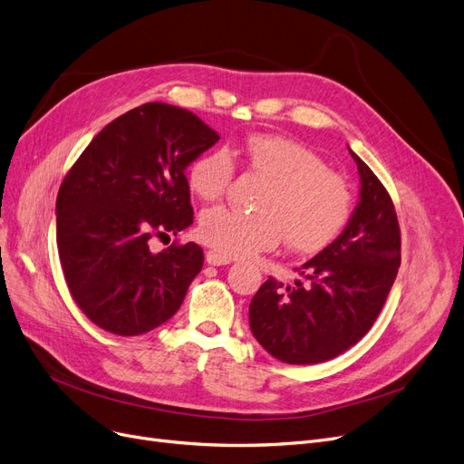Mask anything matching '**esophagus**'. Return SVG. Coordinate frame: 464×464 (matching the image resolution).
<instances>
[{
  "label": "esophagus",
  "instance_id": "obj_1",
  "mask_svg": "<svg viewBox=\"0 0 464 464\" xmlns=\"http://www.w3.org/2000/svg\"><path fill=\"white\" fill-rule=\"evenodd\" d=\"M205 259H207V263L208 265H214V266H219V265H229L233 259L231 257H227V256H224V254H219V252H216V250H208L207 252V256H205Z\"/></svg>",
  "mask_w": 464,
  "mask_h": 464
}]
</instances>
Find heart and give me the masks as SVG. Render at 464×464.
Masks as SVG:
<instances>
[{"mask_svg": "<svg viewBox=\"0 0 464 464\" xmlns=\"http://www.w3.org/2000/svg\"><path fill=\"white\" fill-rule=\"evenodd\" d=\"M237 154L245 158L269 189L254 214L214 207L201 214L199 237L227 257H245L285 246L312 254L325 248L348 224L353 208L350 186L331 173L327 163L301 142L275 135H254ZM235 175L229 150L214 149L189 167L188 182L203 201H216L227 191Z\"/></svg>", "mask_w": 464, "mask_h": 464, "instance_id": "b5f03b06", "label": "heart"}]
</instances>
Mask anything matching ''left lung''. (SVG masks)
Returning <instances> with one entry per match:
<instances>
[{
	"label": "left lung",
	"instance_id": "left-lung-1",
	"mask_svg": "<svg viewBox=\"0 0 464 464\" xmlns=\"http://www.w3.org/2000/svg\"><path fill=\"white\" fill-rule=\"evenodd\" d=\"M359 201L344 231L301 265L299 280L269 276L250 303V329L289 364L329 361L369 333L401 266V231L392 198L352 149Z\"/></svg>",
	"mask_w": 464,
	"mask_h": 464
}]
</instances>
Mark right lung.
I'll return each instance as SVG.
<instances>
[{
    "mask_svg": "<svg viewBox=\"0 0 464 464\" xmlns=\"http://www.w3.org/2000/svg\"><path fill=\"white\" fill-rule=\"evenodd\" d=\"M219 135L186 109L146 103L97 133L63 179L56 238L72 299L102 329L135 336L173 318L203 269L195 242L150 250L193 224L186 169Z\"/></svg>",
    "mask_w": 464,
    "mask_h": 464,
    "instance_id": "add662e5",
    "label": "right lung"
}]
</instances>
